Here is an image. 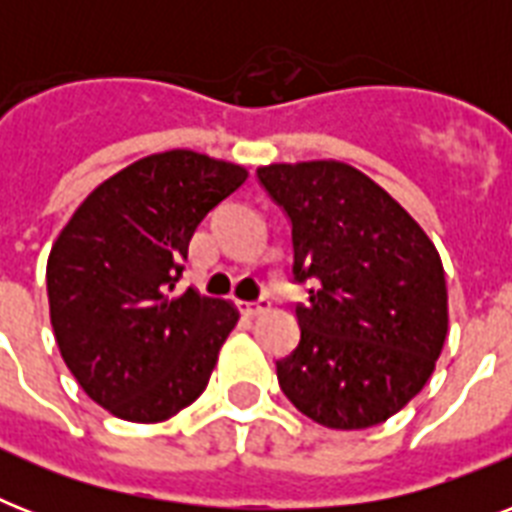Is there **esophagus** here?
Masks as SVG:
<instances>
[{
    "label": "esophagus",
    "mask_w": 512,
    "mask_h": 512,
    "mask_svg": "<svg viewBox=\"0 0 512 512\" xmlns=\"http://www.w3.org/2000/svg\"><path fill=\"white\" fill-rule=\"evenodd\" d=\"M268 308H271V303H268V300H257V303H241V313H244V316H249V319H255V316L265 313Z\"/></svg>",
    "instance_id": "1"
}]
</instances>
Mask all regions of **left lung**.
Returning <instances> with one entry per match:
<instances>
[{
    "label": "left lung",
    "mask_w": 512,
    "mask_h": 512,
    "mask_svg": "<svg viewBox=\"0 0 512 512\" xmlns=\"http://www.w3.org/2000/svg\"><path fill=\"white\" fill-rule=\"evenodd\" d=\"M257 177L292 223L300 342L276 361L292 404L332 430L380 425L412 401L449 329L444 265L420 223L372 177L335 159Z\"/></svg>",
    "instance_id": "obj_1"
}]
</instances>
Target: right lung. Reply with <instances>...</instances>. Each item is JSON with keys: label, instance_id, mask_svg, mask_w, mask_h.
Returning a JSON list of instances; mask_svg holds the SVG:
<instances>
[{"label": "right lung", "instance_id": "1", "mask_svg": "<svg viewBox=\"0 0 512 512\" xmlns=\"http://www.w3.org/2000/svg\"><path fill=\"white\" fill-rule=\"evenodd\" d=\"M249 177L188 148L132 162L76 207L47 257L60 356L127 422H164L204 393L239 321L228 300L172 297L196 225Z\"/></svg>", "mask_w": 512, "mask_h": 512}]
</instances>
